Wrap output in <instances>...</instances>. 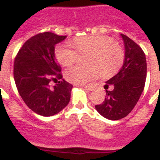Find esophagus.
Here are the masks:
<instances>
[{"instance_id":"1","label":"esophagus","mask_w":160,"mask_h":160,"mask_svg":"<svg viewBox=\"0 0 160 160\" xmlns=\"http://www.w3.org/2000/svg\"><path fill=\"white\" fill-rule=\"evenodd\" d=\"M82 88H85L86 90H88V91H93V90H94L92 87H91V86H88V85L82 86Z\"/></svg>"}]
</instances>
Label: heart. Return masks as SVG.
<instances>
[{
    "label": "heart",
    "mask_w": 160,
    "mask_h": 160,
    "mask_svg": "<svg viewBox=\"0 0 160 160\" xmlns=\"http://www.w3.org/2000/svg\"><path fill=\"white\" fill-rule=\"evenodd\" d=\"M74 47L68 42L57 46L56 57L60 64L68 67L80 55L90 54L88 64L91 67L73 66L64 72V77L71 83L82 85L95 80L101 70L103 77H112L119 71L125 61V52L114 39L104 35H95L75 39Z\"/></svg>",
    "instance_id": "b5f03b06"
}]
</instances>
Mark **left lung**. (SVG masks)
Listing matches in <instances>:
<instances>
[{
	"label": "left lung",
	"mask_w": 160,
	"mask_h": 160,
	"mask_svg": "<svg viewBox=\"0 0 160 160\" xmlns=\"http://www.w3.org/2000/svg\"><path fill=\"white\" fill-rule=\"evenodd\" d=\"M124 42L125 61L119 72L106 82V98L96 105L102 116L112 120L124 118L136 106L144 88L147 77L146 57L142 48L128 37L121 34ZM112 86V90H107Z\"/></svg>",
	"instance_id": "obj_1"
}]
</instances>
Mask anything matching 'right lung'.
I'll return each instance as SVG.
<instances>
[{"label": "right lung", "instance_id": "right-lung-1", "mask_svg": "<svg viewBox=\"0 0 160 160\" xmlns=\"http://www.w3.org/2000/svg\"><path fill=\"white\" fill-rule=\"evenodd\" d=\"M66 36L44 32L28 39L14 60L13 77L20 96L37 114L52 116L68 104L72 85L62 79L55 45ZM58 82L51 87V81Z\"/></svg>", "mask_w": 160, "mask_h": 160}]
</instances>
